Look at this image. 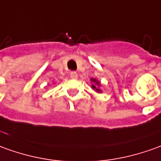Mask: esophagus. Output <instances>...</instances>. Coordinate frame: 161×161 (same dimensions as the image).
Masks as SVG:
<instances>
[{"mask_svg": "<svg viewBox=\"0 0 161 161\" xmlns=\"http://www.w3.org/2000/svg\"><path fill=\"white\" fill-rule=\"evenodd\" d=\"M70 77L72 79H77L78 77V74L76 72H71L70 73Z\"/></svg>", "mask_w": 161, "mask_h": 161, "instance_id": "1", "label": "esophagus"}]
</instances>
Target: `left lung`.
I'll list each match as a JSON object with an SVG mask.
<instances>
[{
  "instance_id": "left-lung-1",
  "label": "left lung",
  "mask_w": 161,
  "mask_h": 161,
  "mask_svg": "<svg viewBox=\"0 0 161 161\" xmlns=\"http://www.w3.org/2000/svg\"><path fill=\"white\" fill-rule=\"evenodd\" d=\"M93 80V81H94V82L97 83V85H99V82H98V81H97V80H94V79H93V80ZM93 87H94V88H95V86H94V85H93ZM96 90H97V91H98V92H100L99 89H97V88H96Z\"/></svg>"
}]
</instances>
